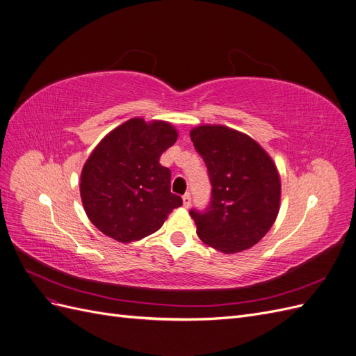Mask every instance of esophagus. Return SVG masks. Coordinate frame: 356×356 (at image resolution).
Segmentation results:
<instances>
[{"label": "esophagus", "mask_w": 356, "mask_h": 356, "mask_svg": "<svg viewBox=\"0 0 356 356\" xmlns=\"http://www.w3.org/2000/svg\"><path fill=\"white\" fill-rule=\"evenodd\" d=\"M182 203H184L186 208H190V204H191V195H190V193H186V195L182 196Z\"/></svg>", "instance_id": "obj_1"}]
</instances>
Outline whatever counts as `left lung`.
Segmentation results:
<instances>
[{
    "instance_id": "left-lung-1",
    "label": "left lung",
    "mask_w": 356,
    "mask_h": 356,
    "mask_svg": "<svg viewBox=\"0 0 356 356\" xmlns=\"http://www.w3.org/2000/svg\"><path fill=\"white\" fill-rule=\"evenodd\" d=\"M207 163L212 196L204 212L190 211L203 243L224 254L263 239L281 207V178L272 157L255 139L221 124L190 131Z\"/></svg>"
}]
</instances>
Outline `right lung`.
I'll use <instances>...</instances> for the list:
<instances>
[{
    "label": "right lung",
    "instance_id": "1",
    "mask_svg": "<svg viewBox=\"0 0 356 356\" xmlns=\"http://www.w3.org/2000/svg\"><path fill=\"white\" fill-rule=\"evenodd\" d=\"M178 139L175 126L134 117L105 135L81 170L80 195L96 229L131 243L157 232L182 199L170 193L160 156Z\"/></svg>",
    "mask_w": 356,
    "mask_h": 356
}]
</instances>
